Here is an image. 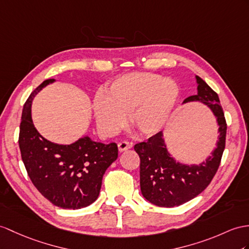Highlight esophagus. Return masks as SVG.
Instances as JSON below:
<instances>
[{
  "label": "esophagus",
  "instance_id": "1",
  "mask_svg": "<svg viewBox=\"0 0 249 249\" xmlns=\"http://www.w3.org/2000/svg\"><path fill=\"white\" fill-rule=\"evenodd\" d=\"M132 147V143L131 142H118V149L120 152H124V151L128 150Z\"/></svg>",
  "mask_w": 249,
  "mask_h": 249
}]
</instances>
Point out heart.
Segmentation results:
<instances>
[{"label": "heart", "instance_id": "1", "mask_svg": "<svg viewBox=\"0 0 249 249\" xmlns=\"http://www.w3.org/2000/svg\"><path fill=\"white\" fill-rule=\"evenodd\" d=\"M178 87L174 81L152 74L132 72L113 80L105 95L96 96L94 114L99 131L110 136L123 128L129 115L130 125L138 134L159 133L177 104Z\"/></svg>", "mask_w": 249, "mask_h": 249}]
</instances>
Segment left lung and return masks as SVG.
Returning a JSON list of instances; mask_svg holds the SVG:
<instances>
[{"label":"left lung","mask_w":249,"mask_h":249,"mask_svg":"<svg viewBox=\"0 0 249 249\" xmlns=\"http://www.w3.org/2000/svg\"><path fill=\"white\" fill-rule=\"evenodd\" d=\"M197 94L184 102L201 101L216 117L219 141L212 155L198 166L181 165L168 153L162 133L151 136L148 142H138L134 150L141 159V189L150 203L159 207L179 206L202 193L215 175L226 143L227 124L219 96L201 77L196 76Z\"/></svg>","instance_id":"1"}]
</instances>
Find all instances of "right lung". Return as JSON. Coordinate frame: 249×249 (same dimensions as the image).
<instances>
[{
  "label": "right lung",
  "instance_id": "1",
  "mask_svg": "<svg viewBox=\"0 0 249 249\" xmlns=\"http://www.w3.org/2000/svg\"><path fill=\"white\" fill-rule=\"evenodd\" d=\"M53 81L42 82L24 104L19 147L28 177L41 195L60 208L80 209L98 197L104 174L118 157V147L89 137L68 145L57 144L39 134L32 120V101Z\"/></svg>",
  "mask_w": 249,
  "mask_h": 249
}]
</instances>
